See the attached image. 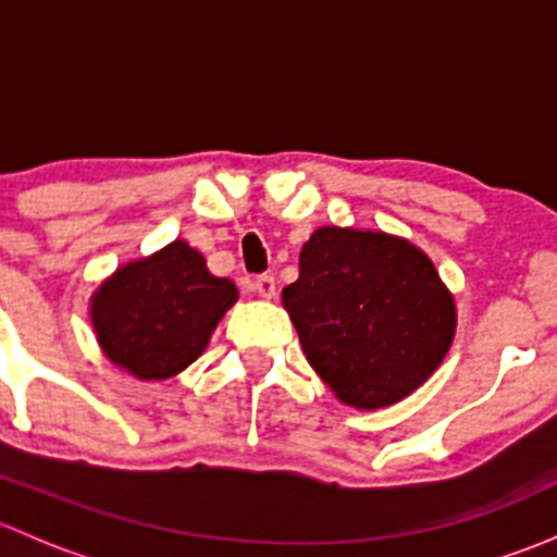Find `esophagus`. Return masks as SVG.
I'll list each match as a JSON object with an SVG mask.
<instances>
[{
    "label": "esophagus",
    "mask_w": 557,
    "mask_h": 557,
    "mask_svg": "<svg viewBox=\"0 0 557 557\" xmlns=\"http://www.w3.org/2000/svg\"><path fill=\"white\" fill-rule=\"evenodd\" d=\"M252 290H256L261 299H274V294H277V283H274L272 274H258V277L252 280Z\"/></svg>",
    "instance_id": "34e87169"
}]
</instances>
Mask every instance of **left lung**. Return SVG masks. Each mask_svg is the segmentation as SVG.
Returning <instances> with one entry per match:
<instances>
[{
  "instance_id": "1",
  "label": "left lung",
  "mask_w": 557,
  "mask_h": 557,
  "mask_svg": "<svg viewBox=\"0 0 557 557\" xmlns=\"http://www.w3.org/2000/svg\"><path fill=\"white\" fill-rule=\"evenodd\" d=\"M314 372L345 404L401 401L450 350L455 301L434 263L407 239L323 226L283 288Z\"/></svg>"
}]
</instances>
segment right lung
<instances>
[{"instance_id": "add662e5", "label": "right lung", "mask_w": 557, "mask_h": 557, "mask_svg": "<svg viewBox=\"0 0 557 557\" xmlns=\"http://www.w3.org/2000/svg\"><path fill=\"white\" fill-rule=\"evenodd\" d=\"M237 285L215 277L201 252L172 243L117 269L91 307L99 345L112 363L139 380H166L194 363Z\"/></svg>"}]
</instances>
